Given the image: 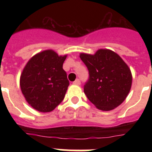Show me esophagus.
<instances>
[{"label": "esophagus", "instance_id": "1", "mask_svg": "<svg viewBox=\"0 0 152 152\" xmlns=\"http://www.w3.org/2000/svg\"><path fill=\"white\" fill-rule=\"evenodd\" d=\"M73 84H76V85H80V80L79 79H76V80L73 82Z\"/></svg>", "mask_w": 152, "mask_h": 152}]
</instances>
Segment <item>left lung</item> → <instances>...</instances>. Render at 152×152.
Instances as JSON below:
<instances>
[{
  "label": "left lung",
  "mask_w": 152,
  "mask_h": 152,
  "mask_svg": "<svg viewBox=\"0 0 152 152\" xmlns=\"http://www.w3.org/2000/svg\"><path fill=\"white\" fill-rule=\"evenodd\" d=\"M80 57L89 71L83 88L88 99L100 110H112L120 106L132 87V72L127 64L108 49H99L95 54L80 53Z\"/></svg>",
  "instance_id": "8db88e82"
}]
</instances>
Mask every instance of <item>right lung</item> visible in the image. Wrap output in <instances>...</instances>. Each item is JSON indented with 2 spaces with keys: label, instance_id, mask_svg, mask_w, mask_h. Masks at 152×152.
Masks as SVG:
<instances>
[{
  "label": "right lung",
  "instance_id": "right-lung-1",
  "mask_svg": "<svg viewBox=\"0 0 152 152\" xmlns=\"http://www.w3.org/2000/svg\"><path fill=\"white\" fill-rule=\"evenodd\" d=\"M67 54L46 50L34 55L20 75V85L27 103L34 110L47 113L64 99L69 82L63 69Z\"/></svg>",
  "mask_w": 152,
  "mask_h": 152
}]
</instances>
